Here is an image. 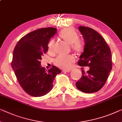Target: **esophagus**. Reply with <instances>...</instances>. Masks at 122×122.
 I'll list each match as a JSON object with an SVG mask.
<instances>
[{
  "instance_id": "obj_1",
  "label": "esophagus",
  "mask_w": 122,
  "mask_h": 122,
  "mask_svg": "<svg viewBox=\"0 0 122 122\" xmlns=\"http://www.w3.org/2000/svg\"><path fill=\"white\" fill-rule=\"evenodd\" d=\"M62 71L63 72H66V73H68V72H71V70H63Z\"/></svg>"
}]
</instances>
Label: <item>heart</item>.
<instances>
[{
  "label": "heart",
  "mask_w": 122,
  "mask_h": 122,
  "mask_svg": "<svg viewBox=\"0 0 122 122\" xmlns=\"http://www.w3.org/2000/svg\"><path fill=\"white\" fill-rule=\"evenodd\" d=\"M59 37L68 44L71 45V49L77 54L82 53L84 49V43L79 40V33L72 27L63 28L59 34ZM54 40H51L48 44V50L49 52L53 51L54 46ZM75 61V57L72 55L67 56H59L54 60V64L59 68L68 70L71 67Z\"/></svg>",
  "instance_id": "heart-1"
}]
</instances>
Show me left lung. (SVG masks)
<instances>
[{
    "label": "left lung",
    "mask_w": 122,
    "mask_h": 122,
    "mask_svg": "<svg viewBox=\"0 0 122 122\" xmlns=\"http://www.w3.org/2000/svg\"><path fill=\"white\" fill-rule=\"evenodd\" d=\"M83 36L84 49L78 62L81 66H89L85 73L81 70V79L76 86L85 93H93L100 90L106 83L112 68L111 51L103 38L93 29L79 26Z\"/></svg>",
    "instance_id": "left-lung-1"
}]
</instances>
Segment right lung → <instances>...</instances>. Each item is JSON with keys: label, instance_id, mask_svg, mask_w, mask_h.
<instances>
[{"label": "right lung", "instance_id": "obj_1", "mask_svg": "<svg viewBox=\"0 0 122 122\" xmlns=\"http://www.w3.org/2000/svg\"><path fill=\"white\" fill-rule=\"evenodd\" d=\"M57 33L53 27L40 28L21 38L15 47L11 67L19 83L27 94L41 97L52 89L61 70L52 65L48 71L41 66V60L48 50L51 38Z\"/></svg>", "mask_w": 122, "mask_h": 122}]
</instances>
